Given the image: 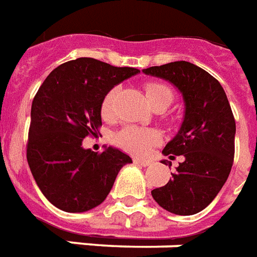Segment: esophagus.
Here are the masks:
<instances>
[{"mask_svg": "<svg viewBox=\"0 0 257 257\" xmlns=\"http://www.w3.org/2000/svg\"><path fill=\"white\" fill-rule=\"evenodd\" d=\"M134 162L136 163V165H140V166H150L151 165V161H148V159H139V158H135Z\"/></svg>", "mask_w": 257, "mask_h": 257, "instance_id": "obj_1", "label": "esophagus"}]
</instances>
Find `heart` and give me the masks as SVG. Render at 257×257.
I'll return each instance as SVG.
<instances>
[{"mask_svg":"<svg viewBox=\"0 0 257 257\" xmlns=\"http://www.w3.org/2000/svg\"><path fill=\"white\" fill-rule=\"evenodd\" d=\"M144 90H146V95H147L150 103L159 96H167L170 102L173 99V92L170 87H167L166 84H162V83H148L144 87ZM114 94H115V90L109 91L102 103V113L106 117L111 114ZM159 140H161V136L158 135V132L153 129L139 128V126H126L115 136V142L119 147H122L129 153L138 154V155L147 154Z\"/></svg>","mask_w":257,"mask_h":257,"instance_id":"b5f03b06","label":"heart"}]
</instances>
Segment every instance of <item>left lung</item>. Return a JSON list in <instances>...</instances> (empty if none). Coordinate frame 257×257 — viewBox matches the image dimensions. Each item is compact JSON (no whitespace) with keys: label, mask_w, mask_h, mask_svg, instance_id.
I'll use <instances>...</instances> for the list:
<instances>
[{"label":"left lung","mask_w":257,"mask_h":257,"mask_svg":"<svg viewBox=\"0 0 257 257\" xmlns=\"http://www.w3.org/2000/svg\"><path fill=\"white\" fill-rule=\"evenodd\" d=\"M143 73L172 83L185 106L181 126L162 151L170 159H184L172 180L151 195L172 214L193 215L215 199L233 166L235 121L229 100L215 77L187 61L151 66Z\"/></svg>","instance_id":"1"}]
</instances>
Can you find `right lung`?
<instances>
[{
  "mask_svg": "<svg viewBox=\"0 0 257 257\" xmlns=\"http://www.w3.org/2000/svg\"><path fill=\"white\" fill-rule=\"evenodd\" d=\"M140 70L95 58L68 61L47 76L31 106L27 161L34 180L53 206L84 212L107 197L121 167L132 158L115 147L83 148L102 125V103L114 85Z\"/></svg>",
  "mask_w": 257,
  "mask_h": 257,
  "instance_id": "right-lung-1",
  "label": "right lung"
}]
</instances>
